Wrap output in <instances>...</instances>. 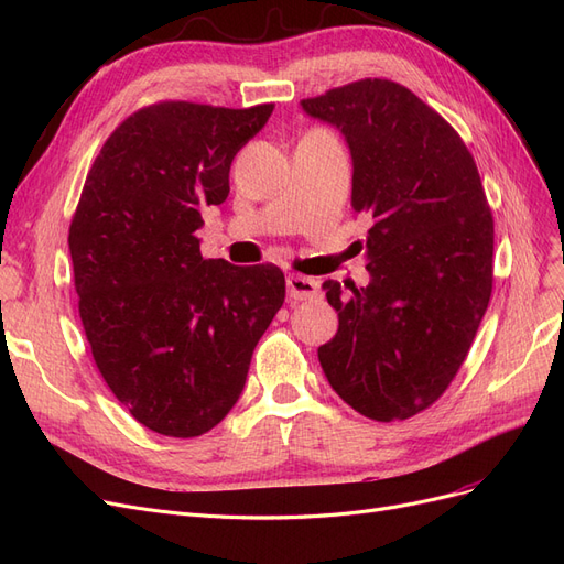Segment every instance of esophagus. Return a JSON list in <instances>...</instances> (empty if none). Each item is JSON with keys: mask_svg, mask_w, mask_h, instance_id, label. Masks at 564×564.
<instances>
[{"mask_svg": "<svg viewBox=\"0 0 564 564\" xmlns=\"http://www.w3.org/2000/svg\"><path fill=\"white\" fill-rule=\"evenodd\" d=\"M319 284L313 278L305 275H289L286 278V296L289 301H308L317 296Z\"/></svg>", "mask_w": 564, "mask_h": 564, "instance_id": "obj_1", "label": "esophagus"}]
</instances>
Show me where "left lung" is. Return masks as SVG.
Listing matches in <instances>:
<instances>
[{
  "instance_id": "obj_1",
  "label": "left lung",
  "mask_w": 564,
  "mask_h": 564,
  "mask_svg": "<svg viewBox=\"0 0 564 564\" xmlns=\"http://www.w3.org/2000/svg\"><path fill=\"white\" fill-rule=\"evenodd\" d=\"M332 124L352 160L367 235V286L322 284L338 313L317 348L336 395L373 421L419 414L464 365L491 296L494 220L475 160L419 96L362 79L301 100Z\"/></svg>"
}]
</instances>
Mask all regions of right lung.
<instances>
[{
  "label": "right lung",
  "mask_w": 564,
  "mask_h": 564,
  "mask_svg": "<svg viewBox=\"0 0 564 564\" xmlns=\"http://www.w3.org/2000/svg\"><path fill=\"white\" fill-rule=\"evenodd\" d=\"M272 104H160L115 129L84 183L70 237L79 317L100 377L145 429L212 431L240 400L251 352L284 303L278 265L202 259V209Z\"/></svg>",
  "instance_id": "right-lung-1"
}]
</instances>
